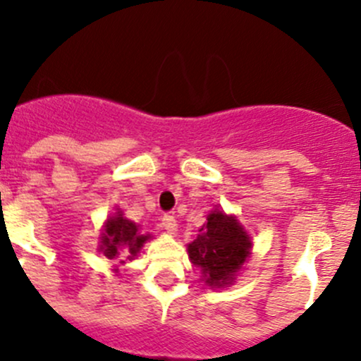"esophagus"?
I'll return each instance as SVG.
<instances>
[{"instance_id":"obj_1","label":"esophagus","mask_w":361,"mask_h":361,"mask_svg":"<svg viewBox=\"0 0 361 361\" xmlns=\"http://www.w3.org/2000/svg\"><path fill=\"white\" fill-rule=\"evenodd\" d=\"M162 228L167 232V234H176L178 231V224H176V218L171 216V214H164L162 216Z\"/></svg>"}]
</instances>
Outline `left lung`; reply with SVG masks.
Segmentation results:
<instances>
[{
    "instance_id": "8db88e82",
    "label": "left lung",
    "mask_w": 361,
    "mask_h": 361,
    "mask_svg": "<svg viewBox=\"0 0 361 361\" xmlns=\"http://www.w3.org/2000/svg\"><path fill=\"white\" fill-rule=\"evenodd\" d=\"M197 239L188 245V258L201 269L202 281L211 288L232 285L250 257L251 239L235 216L214 209L207 214Z\"/></svg>"
}]
</instances>
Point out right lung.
I'll return each mask as SVG.
<instances>
[{"label": "right lung", "instance_id": "1", "mask_svg": "<svg viewBox=\"0 0 361 361\" xmlns=\"http://www.w3.org/2000/svg\"><path fill=\"white\" fill-rule=\"evenodd\" d=\"M150 238V234H141L140 225L123 218L122 211H118L104 224L99 250L110 260L120 258V264H126V260H134L137 257V253Z\"/></svg>", "mask_w": 361, "mask_h": 361}]
</instances>
